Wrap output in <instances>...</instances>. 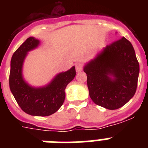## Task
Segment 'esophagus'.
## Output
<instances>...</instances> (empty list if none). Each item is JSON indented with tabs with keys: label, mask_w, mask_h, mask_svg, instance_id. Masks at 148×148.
I'll return each mask as SVG.
<instances>
[{
	"label": "esophagus",
	"mask_w": 148,
	"mask_h": 148,
	"mask_svg": "<svg viewBox=\"0 0 148 148\" xmlns=\"http://www.w3.org/2000/svg\"><path fill=\"white\" fill-rule=\"evenodd\" d=\"M83 69V66H82V64L80 63H77L76 64H75V70H76L77 73H79L81 72Z\"/></svg>",
	"instance_id": "obj_1"
}]
</instances>
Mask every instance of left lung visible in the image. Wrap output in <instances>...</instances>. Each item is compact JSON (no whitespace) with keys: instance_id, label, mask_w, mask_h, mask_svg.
<instances>
[{"instance_id":"obj_1","label":"left lung","mask_w":148,"mask_h":148,"mask_svg":"<svg viewBox=\"0 0 148 148\" xmlns=\"http://www.w3.org/2000/svg\"><path fill=\"white\" fill-rule=\"evenodd\" d=\"M84 71L90 98L106 109L121 108L136 91L139 64L133 45L125 37L104 48Z\"/></svg>"}]
</instances>
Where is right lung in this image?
<instances>
[{
    "label": "right lung",
    "mask_w": 148,
    "mask_h": 148,
    "mask_svg": "<svg viewBox=\"0 0 148 148\" xmlns=\"http://www.w3.org/2000/svg\"><path fill=\"white\" fill-rule=\"evenodd\" d=\"M38 39L29 37L15 51L11 60L10 87L18 105L26 113L36 116H47L58 110L64 101L65 88L75 76L73 66L59 73L52 82L42 87H31L23 80L22 67L27 53L39 45Z\"/></svg>",
    "instance_id": "right-lung-1"
}]
</instances>
